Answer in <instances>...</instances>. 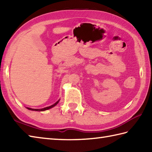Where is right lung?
I'll return each instance as SVG.
<instances>
[{"label":"right lung","instance_id":"obj_1","mask_svg":"<svg viewBox=\"0 0 152 152\" xmlns=\"http://www.w3.org/2000/svg\"><path fill=\"white\" fill-rule=\"evenodd\" d=\"M59 101H60V99H58L57 102H56L55 104H53V105H50L49 107H45V108H43V109H31V108H29V107H26L28 109H29V110H31V111H45V110H48L50 108L53 107H55V105H56L58 104V103L59 102Z\"/></svg>","mask_w":152,"mask_h":152}]
</instances>
